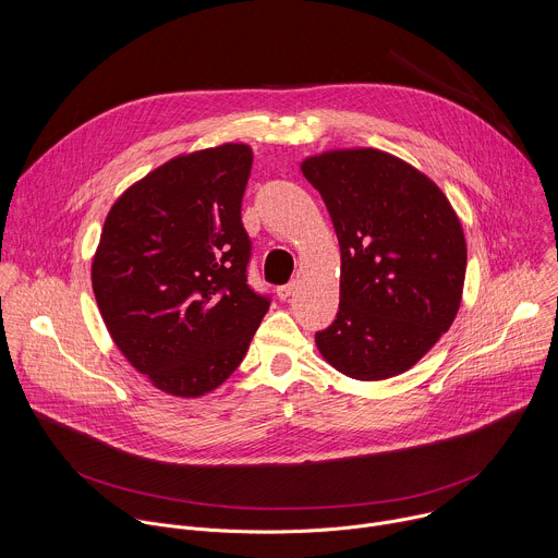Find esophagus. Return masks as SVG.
I'll return each instance as SVG.
<instances>
[{
  "instance_id": "34e87169",
  "label": "esophagus",
  "mask_w": 558,
  "mask_h": 558,
  "mask_svg": "<svg viewBox=\"0 0 558 558\" xmlns=\"http://www.w3.org/2000/svg\"><path fill=\"white\" fill-rule=\"evenodd\" d=\"M293 291H295V282H289V284H282V287L276 289V293H278L280 300H289Z\"/></svg>"
}]
</instances>
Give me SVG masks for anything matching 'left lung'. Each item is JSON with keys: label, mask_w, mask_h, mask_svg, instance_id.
<instances>
[{"label": "left lung", "mask_w": 558, "mask_h": 558, "mask_svg": "<svg viewBox=\"0 0 558 558\" xmlns=\"http://www.w3.org/2000/svg\"><path fill=\"white\" fill-rule=\"evenodd\" d=\"M341 250L339 311L315 332L341 375L381 381L405 373L449 330L462 298L466 243L438 185L377 148L304 159Z\"/></svg>", "instance_id": "8db88e82"}]
</instances>
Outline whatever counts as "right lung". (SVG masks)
<instances>
[{"label":"right lung","mask_w":558,"mask_h":558,"mask_svg":"<svg viewBox=\"0 0 558 558\" xmlns=\"http://www.w3.org/2000/svg\"><path fill=\"white\" fill-rule=\"evenodd\" d=\"M247 144L181 155L113 204L92 265L107 330L137 373L172 397L219 388L269 311L247 284L241 204Z\"/></svg>","instance_id":"right-lung-1"}]
</instances>
